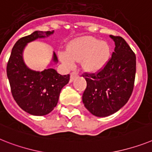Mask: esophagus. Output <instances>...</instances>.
<instances>
[{
    "instance_id": "obj_1",
    "label": "esophagus",
    "mask_w": 152,
    "mask_h": 152,
    "mask_svg": "<svg viewBox=\"0 0 152 152\" xmlns=\"http://www.w3.org/2000/svg\"><path fill=\"white\" fill-rule=\"evenodd\" d=\"M78 72H72V73L70 74V82H72L74 80V79L78 76Z\"/></svg>"
}]
</instances>
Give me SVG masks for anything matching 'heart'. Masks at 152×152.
Segmentation results:
<instances>
[{
  "mask_svg": "<svg viewBox=\"0 0 152 152\" xmlns=\"http://www.w3.org/2000/svg\"><path fill=\"white\" fill-rule=\"evenodd\" d=\"M111 57V48L107 42L93 37H81L70 42L68 51L59 53L60 61L68 68H72L76 61H82L84 69L97 72L107 66Z\"/></svg>",
  "mask_w": 152,
  "mask_h": 152,
  "instance_id": "1",
  "label": "heart"
}]
</instances>
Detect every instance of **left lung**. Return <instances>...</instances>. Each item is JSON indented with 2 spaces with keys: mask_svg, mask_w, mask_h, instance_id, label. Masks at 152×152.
<instances>
[{
  "mask_svg": "<svg viewBox=\"0 0 152 152\" xmlns=\"http://www.w3.org/2000/svg\"><path fill=\"white\" fill-rule=\"evenodd\" d=\"M115 48L107 66L96 75H86L83 94L85 107L96 117H104L118 111L127 104L134 89L136 56L126 41L110 35Z\"/></svg>",
  "mask_w": 152,
  "mask_h": 152,
  "instance_id": "1",
  "label": "left lung"
}]
</instances>
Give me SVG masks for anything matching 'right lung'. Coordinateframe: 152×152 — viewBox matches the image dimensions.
Here are the masks:
<instances>
[{"label": "right lung", "mask_w": 152, "mask_h": 152, "mask_svg": "<svg viewBox=\"0 0 152 152\" xmlns=\"http://www.w3.org/2000/svg\"><path fill=\"white\" fill-rule=\"evenodd\" d=\"M53 33L54 31H35L20 39L14 45L7 62V76L14 99L24 111L34 116L50 113L57 105L62 87L69 81V75L62 76L51 67L58 63L54 52L52 61L42 71L31 69L24 61L23 52L27 45Z\"/></svg>", "instance_id": "obj_1"}]
</instances>
